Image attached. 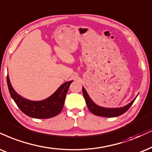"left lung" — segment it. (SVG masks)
<instances>
[{
  "mask_svg": "<svg viewBox=\"0 0 152 152\" xmlns=\"http://www.w3.org/2000/svg\"><path fill=\"white\" fill-rule=\"evenodd\" d=\"M83 95L84 98H85L86 104H87L88 108L89 110L93 113V114L96 115V116H103V117H108V118H111V117H116L118 116L124 114L126 111H127L132 104H133L134 101L136 98H135L132 100L131 102L128 104L126 105L125 107H121V108H104V107H99L90 98L89 95H88L87 92L85 88L83 87Z\"/></svg>",
  "mask_w": 152,
  "mask_h": 152,
  "instance_id": "1",
  "label": "left lung"
}]
</instances>
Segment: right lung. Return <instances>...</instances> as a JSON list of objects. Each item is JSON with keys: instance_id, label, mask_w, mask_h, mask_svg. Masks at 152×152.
<instances>
[{"instance_id": "right-lung-1", "label": "right lung", "mask_w": 152, "mask_h": 152, "mask_svg": "<svg viewBox=\"0 0 152 152\" xmlns=\"http://www.w3.org/2000/svg\"><path fill=\"white\" fill-rule=\"evenodd\" d=\"M73 82H65L50 97L41 101H31L23 98L13 89L7 76V83L10 94L17 107L24 114L35 118H49L57 116L62 110L70 84Z\"/></svg>"}]
</instances>
